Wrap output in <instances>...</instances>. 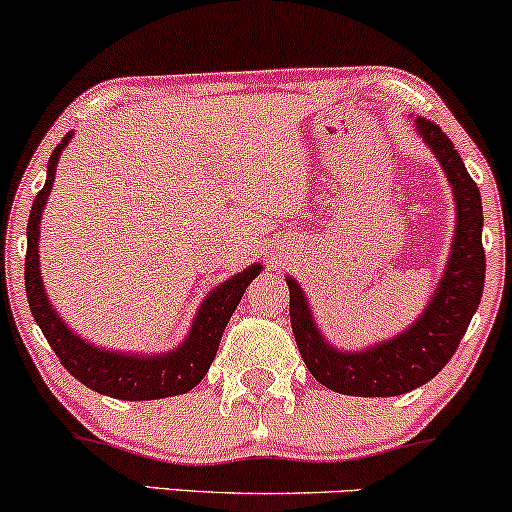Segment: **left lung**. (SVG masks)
<instances>
[{
  "mask_svg": "<svg viewBox=\"0 0 512 512\" xmlns=\"http://www.w3.org/2000/svg\"><path fill=\"white\" fill-rule=\"evenodd\" d=\"M414 129L443 168L455 199V231L436 291L411 325L395 337L363 349H339L317 327L308 296L293 276L291 327L303 363L317 383L339 395L395 397L436 378L460 346L484 293L486 260L481 248V195L460 154L436 122L414 117Z\"/></svg>",
  "mask_w": 512,
  "mask_h": 512,
  "instance_id": "left-lung-1",
  "label": "left lung"
}]
</instances>
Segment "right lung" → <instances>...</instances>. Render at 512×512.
Here are the masks:
<instances>
[{
	"label": "right lung",
	"mask_w": 512,
	"mask_h": 512,
	"mask_svg": "<svg viewBox=\"0 0 512 512\" xmlns=\"http://www.w3.org/2000/svg\"><path fill=\"white\" fill-rule=\"evenodd\" d=\"M74 132L64 134L48 161V178L43 190L35 195V202L28 216V248H26V296L31 313L48 339L52 351L62 361V366L74 375L79 383L101 395L127 399V402H144V399H163L185 395L199 380L207 375V370L219 351L221 334L231 320L233 310L238 308L240 298L250 281L262 272V264L255 262L245 267L243 272L233 274L223 284L214 286L204 301L199 303L192 325L185 339L173 349L161 354H142V351H120L105 349L76 334L67 322L62 320L57 308L45 293L43 276H40V223L43 211L48 204L52 185H55L57 163L62 151L72 142Z\"/></svg>",
	"instance_id": "add662e5"
}]
</instances>
